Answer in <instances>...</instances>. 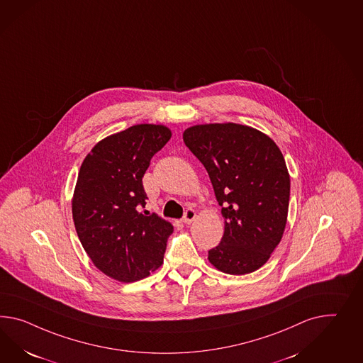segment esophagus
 <instances>
[{"label": "esophagus", "instance_id": "esophagus-1", "mask_svg": "<svg viewBox=\"0 0 363 363\" xmlns=\"http://www.w3.org/2000/svg\"><path fill=\"white\" fill-rule=\"evenodd\" d=\"M195 218V209H192V208H188L186 212H184V217H183V223H186V225H189V223H192V221H194Z\"/></svg>", "mask_w": 363, "mask_h": 363}]
</instances>
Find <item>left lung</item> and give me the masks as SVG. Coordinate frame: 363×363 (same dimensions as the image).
Returning a JSON list of instances; mask_svg holds the SVG:
<instances>
[{"instance_id":"obj_1","label":"left lung","mask_w":363,"mask_h":363,"mask_svg":"<svg viewBox=\"0 0 363 363\" xmlns=\"http://www.w3.org/2000/svg\"><path fill=\"white\" fill-rule=\"evenodd\" d=\"M186 147L213 186L225 232L208 251L216 269L245 275L262 267L287 223L289 175L275 142L237 123L197 125L183 133Z\"/></svg>"}]
</instances>
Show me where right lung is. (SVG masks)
I'll list each match as a JSON object with an SVG mask.
<instances>
[{
  "instance_id": "obj_1",
  "label": "right lung",
  "mask_w": 363,
  "mask_h": 363,
  "mask_svg": "<svg viewBox=\"0 0 363 363\" xmlns=\"http://www.w3.org/2000/svg\"><path fill=\"white\" fill-rule=\"evenodd\" d=\"M171 138L162 125H135L99 142L85 157L72 200L84 250L105 275L120 281L149 277L163 263L172 225L143 211L142 177Z\"/></svg>"
}]
</instances>
